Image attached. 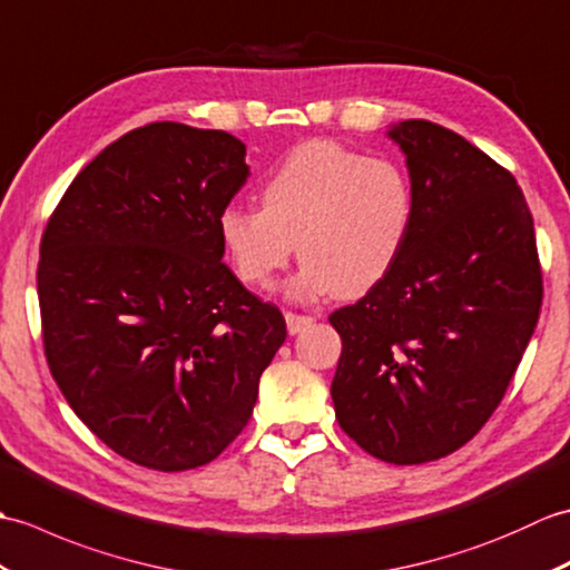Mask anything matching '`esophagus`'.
I'll list each match as a JSON object with an SVG mask.
<instances>
[{"label":"esophagus","instance_id":"1","mask_svg":"<svg viewBox=\"0 0 570 570\" xmlns=\"http://www.w3.org/2000/svg\"><path fill=\"white\" fill-rule=\"evenodd\" d=\"M285 322H287V332L289 334H299L314 322L309 314H297V312H285Z\"/></svg>","mask_w":570,"mask_h":570}]
</instances>
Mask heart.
Masks as SVG:
<instances>
[{
    "label": "heart",
    "mask_w": 570,
    "mask_h": 570,
    "mask_svg": "<svg viewBox=\"0 0 570 570\" xmlns=\"http://www.w3.org/2000/svg\"><path fill=\"white\" fill-rule=\"evenodd\" d=\"M414 219L407 168L334 141L297 146L261 187V209L229 205L217 219L219 242L238 281L265 285L305 261L287 295L368 293L395 265Z\"/></svg>",
    "instance_id": "b5f03b06"
}]
</instances>
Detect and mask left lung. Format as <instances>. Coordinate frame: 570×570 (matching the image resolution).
Masks as SVG:
<instances>
[{"instance_id": "obj_1", "label": "left lung", "mask_w": 570, "mask_h": 570, "mask_svg": "<svg viewBox=\"0 0 570 570\" xmlns=\"http://www.w3.org/2000/svg\"><path fill=\"white\" fill-rule=\"evenodd\" d=\"M387 136L407 156L414 219L383 281L328 314L341 336L332 400L363 451L414 465L461 449L498 410L543 285L532 212L510 170L424 119Z\"/></svg>"}]
</instances>
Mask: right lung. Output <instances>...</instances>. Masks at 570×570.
Instances as JSON below:
<instances>
[{"mask_svg": "<svg viewBox=\"0 0 570 570\" xmlns=\"http://www.w3.org/2000/svg\"><path fill=\"white\" fill-rule=\"evenodd\" d=\"M244 156L226 131L141 126L87 163L41 238L48 368L111 451L154 471L205 465L244 432L287 336L222 263Z\"/></svg>", "mask_w": 570, "mask_h": 570, "instance_id": "1", "label": "right lung"}]
</instances>
